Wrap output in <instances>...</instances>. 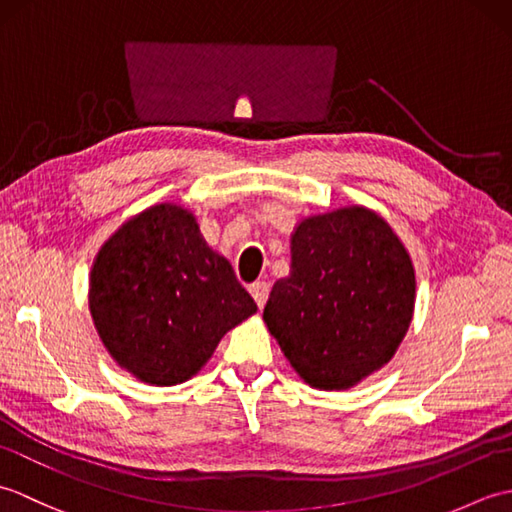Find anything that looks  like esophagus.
I'll use <instances>...</instances> for the list:
<instances>
[{
    "label": "esophagus",
    "instance_id": "esophagus-1",
    "mask_svg": "<svg viewBox=\"0 0 512 512\" xmlns=\"http://www.w3.org/2000/svg\"><path fill=\"white\" fill-rule=\"evenodd\" d=\"M248 290H250V295H253L257 306L264 308L266 306V299H268V284H266V281H255V284L250 286Z\"/></svg>",
    "mask_w": 512,
    "mask_h": 512
}]
</instances>
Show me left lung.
<instances>
[{
	"label": "left lung",
	"instance_id": "left-lung-1",
	"mask_svg": "<svg viewBox=\"0 0 512 512\" xmlns=\"http://www.w3.org/2000/svg\"><path fill=\"white\" fill-rule=\"evenodd\" d=\"M413 303L405 244L376 211L352 204L295 226L290 275L270 290L264 323L310 387L341 391L394 358Z\"/></svg>",
	"mask_w": 512,
	"mask_h": 512
}]
</instances>
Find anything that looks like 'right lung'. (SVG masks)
I'll return each instance as SVG.
<instances>
[{
	"label": "right lung",
	"instance_id": "obj_1",
	"mask_svg": "<svg viewBox=\"0 0 512 512\" xmlns=\"http://www.w3.org/2000/svg\"><path fill=\"white\" fill-rule=\"evenodd\" d=\"M88 301L116 365L156 387L198 374L222 336L257 312L195 215L173 202L129 217L107 239L92 264Z\"/></svg>",
	"mask_w": 512,
	"mask_h": 512
}]
</instances>
